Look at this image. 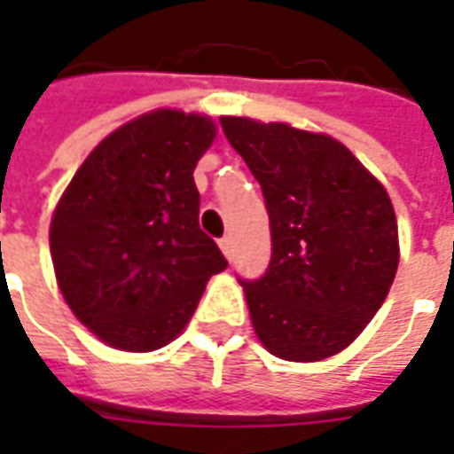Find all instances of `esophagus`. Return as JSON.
Masks as SVG:
<instances>
[{
	"instance_id": "esophagus-1",
	"label": "esophagus",
	"mask_w": 454,
	"mask_h": 454,
	"mask_svg": "<svg viewBox=\"0 0 454 454\" xmlns=\"http://www.w3.org/2000/svg\"><path fill=\"white\" fill-rule=\"evenodd\" d=\"M218 247H221V253H223L228 260H233V255H236V243H233V238L223 236L218 240Z\"/></svg>"
}]
</instances>
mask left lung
I'll return each mask as SVG.
<instances>
[{"label":"left lung","mask_w":454,"mask_h":454,"mask_svg":"<svg viewBox=\"0 0 454 454\" xmlns=\"http://www.w3.org/2000/svg\"><path fill=\"white\" fill-rule=\"evenodd\" d=\"M262 187L272 260L240 282L257 338L289 362L345 350L380 311L399 267L394 207L342 143L286 123L221 119Z\"/></svg>","instance_id":"8db88e82"}]
</instances>
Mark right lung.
<instances>
[{"label": "right lung", "instance_id": "1", "mask_svg": "<svg viewBox=\"0 0 454 454\" xmlns=\"http://www.w3.org/2000/svg\"><path fill=\"white\" fill-rule=\"evenodd\" d=\"M214 138L201 114H143L90 153L58 201V286L106 345L150 352L175 340L208 277L228 267L199 228L194 168Z\"/></svg>", "mask_w": 454, "mask_h": 454}]
</instances>
